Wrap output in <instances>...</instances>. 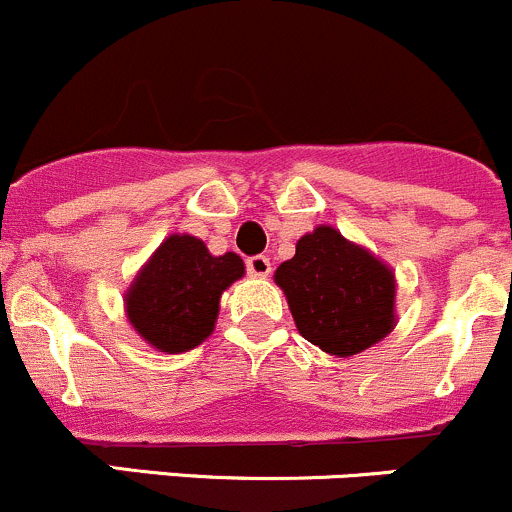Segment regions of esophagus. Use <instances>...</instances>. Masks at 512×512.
I'll return each instance as SVG.
<instances>
[{
  "mask_svg": "<svg viewBox=\"0 0 512 512\" xmlns=\"http://www.w3.org/2000/svg\"><path fill=\"white\" fill-rule=\"evenodd\" d=\"M247 272H250L252 277H267L272 272L270 257H265V255L250 257V260H247Z\"/></svg>",
  "mask_w": 512,
  "mask_h": 512,
  "instance_id": "1",
  "label": "esophagus"
}]
</instances>
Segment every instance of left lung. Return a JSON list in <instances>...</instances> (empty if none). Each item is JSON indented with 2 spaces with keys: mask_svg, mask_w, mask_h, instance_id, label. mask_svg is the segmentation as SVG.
<instances>
[{
  "mask_svg": "<svg viewBox=\"0 0 512 512\" xmlns=\"http://www.w3.org/2000/svg\"><path fill=\"white\" fill-rule=\"evenodd\" d=\"M275 285L299 334L339 359L379 344L399 319L394 270L332 225L299 237L292 260L275 270Z\"/></svg>",
  "mask_w": 512,
  "mask_h": 512,
  "instance_id": "left-lung-1",
  "label": "left lung"
}]
</instances>
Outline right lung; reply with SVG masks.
Segmentation results:
<instances>
[{
    "label": "right lung",
    "mask_w": 512,
    "mask_h": 512,
    "mask_svg": "<svg viewBox=\"0 0 512 512\" xmlns=\"http://www.w3.org/2000/svg\"><path fill=\"white\" fill-rule=\"evenodd\" d=\"M240 277H245L240 255H210L200 237L173 232L123 294L126 319L156 352L183 354L215 332L220 297Z\"/></svg>",
    "instance_id": "right-lung-1"
}]
</instances>
